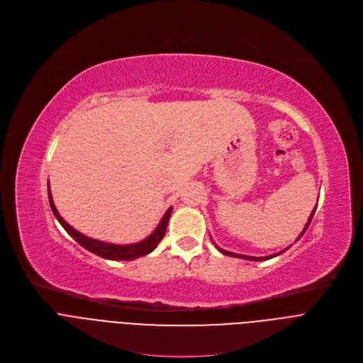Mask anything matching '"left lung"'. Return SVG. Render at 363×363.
Segmentation results:
<instances>
[{
	"label": "left lung",
	"instance_id": "obj_1",
	"mask_svg": "<svg viewBox=\"0 0 363 363\" xmlns=\"http://www.w3.org/2000/svg\"><path fill=\"white\" fill-rule=\"evenodd\" d=\"M315 210H317V206H315V208L312 210V213H311V216H309V219H308V222H306V225H305L303 230H302V232H301V235L296 238V240H299V239L302 238V235L306 232V229H308V226H309V223H311V220H312V217H313V213H315ZM211 240H213V239H211ZM214 245H216V244H214ZM216 248L219 250L222 254H225V255H229V257H235V258H242V259H248V261H265V259H270V258H274V257H277V255L283 254L284 251H287V250L291 248V247H287V248H284V250L279 251L277 254H272V255H267V257H251V255H242V254H236V252H230V251L222 250L219 245H216Z\"/></svg>",
	"mask_w": 363,
	"mask_h": 363
}]
</instances>
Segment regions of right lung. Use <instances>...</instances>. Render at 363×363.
Wrapping results in <instances>:
<instances>
[{
	"instance_id": "obj_1",
	"label": "right lung",
	"mask_w": 363,
	"mask_h": 363,
	"mask_svg": "<svg viewBox=\"0 0 363 363\" xmlns=\"http://www.w3.org/2000/svg\"><path fill=\"white\" fill-rule=\"evenodd\" d=\"M48 199H50V206H51V210H52L54 216L57 217V220L67 230V233L76 240V242H79L83 248H86L87 251L93 252L96 255H99V257L106 258V259H113V261H131V259L140 258L143 255L150 254L157 247L160 240L163 239L167 223H169V217H171V213H172V207H169L166 210V213L163 214L162 220L159 222L157 228L147 238H144L143 240H140V242L119 245V244H111V242H105V240H99V239L86 236L84 233L76 230L71 225H68L62 219L61 214L58 213V210L54 204V199H52L51 188H50V181H48Z\"/></svg>"
}]
</instances>
